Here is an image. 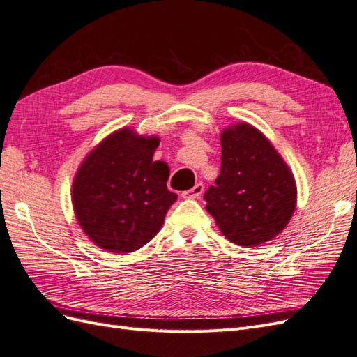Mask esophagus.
Listing matches in <instances>:
<instances>
[{
    "label": "esophagus",
    "mask_w": 357,
    "mask_h": 357,
    "mask_svg": "<svg viewBox=\"0 0 357 357\" xmlns=\"http://www.w3.org/2000/svg\"><path fill=\"white\" fill-rule=\"evenodd\" d=\"M202 192H204V185H202V183H197V185L193 186L192 189L183 192L181 197L186 198V199H198V198H201Z\"/></svg>",
    "instance_id": "esophagus-1"
}]
</instances>
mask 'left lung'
Here are the masks:
<instances>
[{"label":"left lung","instance_id":"obj_1","mask_svg":"<svg viewBox=\"0 0 357 357\" xmlns=\"http://www.w3.org/2000/svg\"><path fill=\"white\" fill-rule=\"evenodd\" d=\"M220 176L204 193L222 234L238 245L274 238L296 205V185L273 144L248 123L222 132Z\"/></svg>","mask_w":357,"mask_h":357}]
</instances>
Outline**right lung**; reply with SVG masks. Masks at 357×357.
Segmentation results:
<instances>
[{"label": "right lung", "mask_w": 357, "mask_h": 357, "mask_svg": "<svg viewBox=\"0 0 357 357\" xmlns=\"http://www.w3.org/2000/svg\"><path fill=\"white\" fill-rule=\"evenodd\" d=\"M158 137L121 129L86 158L73 183V205L84 234L104 250L131 253L158 234L177 193L169 169L153 162Z\"/></svg>", "instance_id": "obj_1"}]
</instances>
